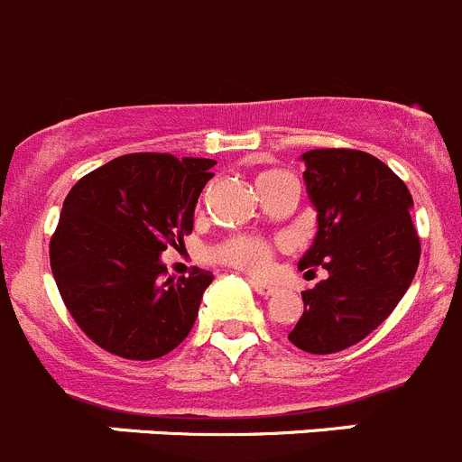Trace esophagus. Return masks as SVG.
Wrapping results in <instances>:
<instances>
[{
    "label": "esophagus",
    "mask_w": 462,
    "mask_h": 462,
    "mask_svg": "<svg viewBox=\"0 0 462 462\" xmlns=\"http://www.w3.org/2000/svg\"><path fill=\"white\" fill-rule=\"evenodd\" d=\"M252 289L256 291V293H259V295H265V298H268V295L277 293V286H274V283L259 282V279H254V282H252Z\"/></svg>",
    "instance_id": "obj_1"
}]
</instances>
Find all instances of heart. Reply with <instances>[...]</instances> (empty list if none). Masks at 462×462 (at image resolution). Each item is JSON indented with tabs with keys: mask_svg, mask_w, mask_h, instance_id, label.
Returning a JSON list of instances; mask_svg holds the SVG:
<instances>
[{
	"mask_svg": "<svg viewBox=\"0 0 462 462\" xmlns=\"http://www.w3.org/2000/svg\"><path fill=\"white\" fill-rule=\"evenodd\" d=\"M282 173L283 171H277V169L261 171L256 176V188L261 189L265 183H270V180L282 176ZM213 254L215 259L231 265V268L245 270L249 274H265L273 268L274 245L263 238H254V236H236V238H228L224 243H219Z\"/></svg>",
	"mask_w": 462,
	"mask_h": 462,
	"instance_id": "obj_1",
	"label": "heart"
}]
</instances>
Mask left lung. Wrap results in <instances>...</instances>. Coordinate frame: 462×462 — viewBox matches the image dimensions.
Wrapping results in <instances>:
<instances>
[{
	"instance_id": "left-lung-1",
	"label": "left lung",
	"mask_w": 462,
	"mask_h": 462,
	"mask_svg": "<svg viewBox=\"0 0 462 462\" xmlns=\"http://www.w3.org/2000/svg\"><path fill=\"white\" fill-rule=\"evenodd\" d=\"M319 234L300 259L307 274L328 277L302 291L304 311L291 344L314 355L346 350L374 332L412 283L419 236L412 194L378 158L353 148H314L302 155Z\"/></svg>"
}]
</instances>
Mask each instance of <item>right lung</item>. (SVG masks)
Segmentation results:
<instances>
[{"label":"right lung","instance_id":"1","mask_svg":"<svg viewBox=\"0 0 462 462\" xmlns=\"http://www.w3.org/2000/svg\"><path fill=\"white\" fill-rule=\"evenodd\" d=\"M215 160L130 153L79 179L50 240L54 282L93 344L125 359H158L192 329L208 270L167 277L160 254L192 234Z\"/></svg>","mask_w":462,"mask_h":462}]
</instances>
